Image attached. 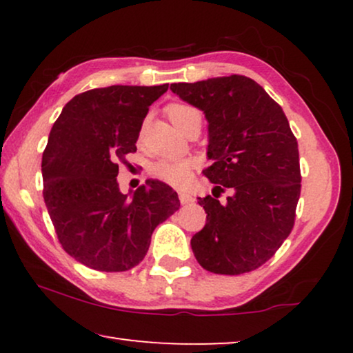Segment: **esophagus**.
Returning a JSON list of instances; mask_svg holds the SVG:
<instances>
[{
    "label": "esophagus",
    "instance_id": "esophagus-1",
    "mask_svg": "<svg viewBox=\"0 0 353 353\" xmlns=\"http://www.w3.org/2000/svg\"><path fill=\"white\" fill-rule=\"evenodd\" d=\"M178 197H180V202H181L183 205L191 204V202L194 201V199H192V196L188 194V192H178Z\"/></svg>",
    "mask_w": 353,
    "mask_h": 353
}]
</instances>
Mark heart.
<instances>
[{"label":"heart","mask_w":353,"mask_h":353,"mask_svg":"<svg viewBox=\"0 0 353 353\" xmlns=\"http://www.w3.org/2000/svg\"><path fill=\"white\" fill-rule=\"evenodd\" d=\"M167 114L172 122L180 128L191 115L199 114V110L186 104H170L167 108ZM151 173L167 185L183 188L191 181L192 162L188 159H161L152 163Z\"/></svg>","instance_id":"heart-1"}]
</instances>
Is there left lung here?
<instances>
[{"mask_svg":"<svg viewBox=\"0 0 353 353\" xmlns=\"http://www.w3.org/2000/svg\"><path fill=\"white\" fill-rule=\"evenodd\" d=\"M170 90L209 122L212 165L202 173L215 188L214 196L197 197L207 220L191 239L194 257L216 274L252 272L294 228L302 180L297 139L281 105L249 77L172 83ZM225 189L232 194L220 203Z\"/></svg>","mask_w":353,"mask_h":353,"instance_id":"8db88e82","label":"left lung"}]
</instances>
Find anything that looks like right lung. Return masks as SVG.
I'll return each mask as SVG.
<instances>
[{"label":"right lung","instance_id":"1","mask_svg":"<svg viewBox=\"0 0 353 353\" xmlns=\"http://www.w3.org/2000/svg\"><path fill=\"white\" fill-rule=\"evenodd\" d=\"M168 85H112L77 94L52 125L41 159L43 197L62 249L99 272H127L146 255L152 231L180 207L148 180L133 197L119 190V161L137 152L149 105Z\"/></svg>","mask_w":353,"mask_h":353}]
</instances>
